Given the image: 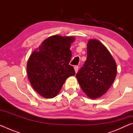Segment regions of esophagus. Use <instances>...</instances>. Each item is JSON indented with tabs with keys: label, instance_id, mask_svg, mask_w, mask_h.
I'll list each match as a JSON object with an SVG mask.
<instances>
[{
	"label": "esophagus",
	"instance_id": "34e87169",
	"mask_svg": "<svg viewBox=\"0 0 133 133\" xmlns=\"http://www.w3.org/2000/svg\"><path fill=\"white\" fill-rule=\"evenodd\" d=\"M74 68H75V70L76 73H77V71H78V66H75V67H74Z\"/></svg>",
	"mask_w": 133,
	"mask_h": 133
}]
</instances>
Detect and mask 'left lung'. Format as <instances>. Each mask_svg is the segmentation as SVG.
<instances>
[{
  "instance_id": "8db88e82",
  "label": "left lung",
  "mask_w": 133,
  "mask_h": 133,
  "mask_svg": "<svg viewBox=\"0 0 133 133\" xmlns=\"http://www.w3.org/2000/svg\"><path fill=\"white\" fill-rule=\"evenodd\" d=\"M87 46V59L76 76L82 90L95 99L103 96L112 84L117 66L109 50L98 40H90Z\"/></svg>"
}]
</instances>
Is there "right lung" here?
<instances>
[{
	"mask_svg": "<svg viewBox=\"0 0 133 133\" xmlns=\"http://www.w3.org/2000/svg\"><path fill=\"white\" fill-rule=\"evenodd\" d=\"M75 38L55 35L48 38L31 53L27 64V72L31 86L40 96L55 97L65 81L75 76L71 58V43Z\"/></svg>",
	"mask_w": 133,
	"mask_h": 133,
	"instance_id": "obj_1",
	"label": "right lung"
}]
</instances>
